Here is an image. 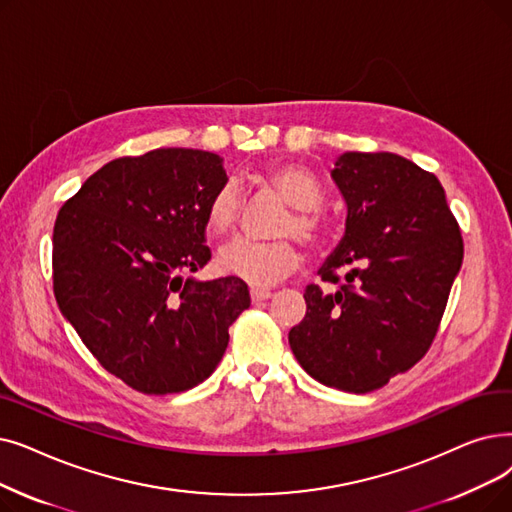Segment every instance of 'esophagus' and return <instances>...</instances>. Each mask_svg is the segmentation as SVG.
<instances>
[{"label": "esophagus", "mask_w": 512, "mask_h": 512, "mask_svg": "<svg viewBox=\"0 0 512 512\" xmlns=\"http://www.w3.org/2000/svg\"><path fill=\"white\" fill-rule=\"evenodd\" d=\"M274 293L272 291H268V288H251V299H253V303H259V301H265V299H270Z\"/></svg>", "instance_id": "esophagus-1"}]
</instances>
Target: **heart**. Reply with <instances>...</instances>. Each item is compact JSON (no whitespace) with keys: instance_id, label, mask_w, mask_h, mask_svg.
I'll list each match as a JSON object with an SVG mask.
<instances>
[{"instance_id":"1","label":"heart","mask_w":512,"mask_h":512,"mask_svg":"<svg viewBox=\"0 0 512 512\" xmlns=\"http://www.w3.org/2000/svg\"><path fill=\"white\" fill-rule=\"evenodd\" d=\"M263 182L274 188L291 205L280 234L297 236L309 247H320L328 236V221L318 211L322 192L316 177L299 165H278L263 175ZM242 207L240 192L234 184L219 186L207 205V230L213 236H226L238 224ZM301 263V253L293 238L259 242L251 238H234L217 253V268L253 286H272L293 274Z\"/></svg>"}]
</instances>
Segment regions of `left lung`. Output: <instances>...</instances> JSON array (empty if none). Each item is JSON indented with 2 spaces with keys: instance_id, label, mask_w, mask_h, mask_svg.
I'll use <instances>...</instances> for the list:
<instances>
[{
  "instance_id": "8db88e82",
  "label": "left lung",
  "mask_w": 512,
  "mask_h": 512,
  "mask_svg": "<svg viewBox=\"0 0 512 512\" xmlns=\"http://www.w3.org/2000/svg\"><path fill=\"white\" fill-rule=\"evenodd\" d=\"M330 175L347 221L320 276L337 291L305 288L288 343L322 385L368 393L429 351L464 244L437 177L399 154L345 152Z\"/></svg>"
}]
</instances>
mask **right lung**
I'll return each instance as SVG.
<instances>
[{
  "instance_id": "right-lung-1",
  "label": "right lung",
  "mask_w": 512,
  "mask_h": 512,
  "mask_svg": "<svg viewBox=\"0 0 512 512\" xmlns=\"http://www.w3.org/2000/svg\"><path fill=\"white\" fill-rule=\"evenodd\" d=\"M228 182L192 148L121 157L87 177L54 224V295L104 370L146 395L209 379L251 305L240 278L194 280L211 259L207 205Z\"/></svg>"
}]
</instances>
